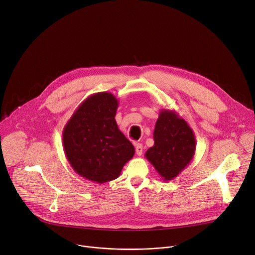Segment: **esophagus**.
Listing matches in <instances>:
<instances>
[{"instance_id":"1","label":"esophagus","mask_w":255,"mask_h":255,"mask_svg":"<svg viewBox=\"0 0 255 255\" xmlns=\"http://www.w3.org/2000/svg\"><path fill=\"white\" fill-rule=\"evenodd\" d=\"M135 153L138 156H141L143 153V145L140 143H136L135 144Z\"/></svg>"}]
</instances>
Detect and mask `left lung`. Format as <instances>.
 I'll return each mask as SVG.
<instances>
[{
	"label": "left lung",
	"mask_w": 255,
	"mask_h": 255,
	"mask_svg": "<svg viewBox=\"0 0 255 255\" xmlns=\"http://www.w3.org/2000/svg\"><path fill=\"white\" fill-rule=\"evenodd\" d=\"M154 145L145 157L163 181H171L189 165L196 151L193 129L174 110L162 108L153 132Z\"/></svg>",
	"instance_id": "1"
}]
</instances>
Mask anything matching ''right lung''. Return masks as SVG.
<instances>
[{"label": "right lung", "instance_id": "1", "mask_svg": "<svg viewBox=\"0 0 255 255\" xmlns=\"http://www.w3.org/2000/svg\"><path fill=\"white\" fill-rule=\"evenodd\" d=\"M117 108L119 100L113 94L95 93L75 109L63 128L69 164L77 174L98 184L119 178L134 154L116 124Z\"/></svg>", "mask_w": 255, "mask_h": 255}]
</instances>
